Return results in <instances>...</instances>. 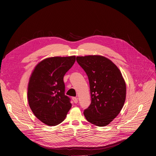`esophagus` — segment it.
<instances>
[{"mask_svg": "<svg viewBox=\"0 0 156 156\" xmlns=\"http://www.w3.org/2000/svg\"><path fill=\"white\" fill-rule=\"evenodd\" d=\"M72 100L73 101V102H74L75 104L78 103V99H77L76 98H75V97L72 98Z\"/></svg>", "mask_w": 156, "mask_h": 156, "instance_id": "34e87169", "label": "esophagus"}]
</instances>
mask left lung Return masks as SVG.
Returning a JSON list of instances; mask_svg holds the SVG:
<instances>
[{
  "instance_id": "8db88e82",
  "label": "left lung",
  "mask_w": 156,
  "mask_h": 156,
  "mask_svg": "<svg viewBox=\"0 0 156 156\" xmlns=\"http://www.w3.org/2000/svg\"><path fill=\"white\" fill-rule=\"evenodd\" d=\"M90 86L91 103L84 110L86 120L98 126L108 125L120 112L126 99V83L110 59L98 55L78 56Z\"/></svg>"
}]
</instances>
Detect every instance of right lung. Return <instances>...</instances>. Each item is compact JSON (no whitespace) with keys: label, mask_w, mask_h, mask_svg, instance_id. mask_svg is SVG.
<instances>
[{"label":"right lung","mask_w":156,"mask_h":156,"mask_svg":"<svg viewBox=\"0 0 156 156\" xmlns=\"http://www.w3.org/2000/svg\"><path fill=\"white\" fill-rule=\"evenodd\" d=\"M76 60L75 55L52 57L39 62L28 85V100L34 115L42 123L55 126L62 123L72 107L65 95L63 76Z\"/></svg>","instance_id":"right-lung-1"}]
</instances>
